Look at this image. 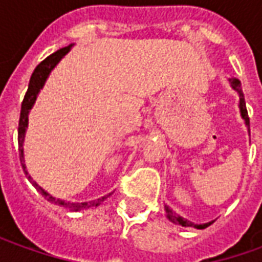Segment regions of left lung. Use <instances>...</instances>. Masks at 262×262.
<instances>
[{"label":"left lung","instance_id":"left-lung-1","mask_svg":"<svg viewBox=\"0 0 262 262\" xmlns=\"http://www.w3.org/2000/svg\"><path fill=\"white\" fill-rule=\"evenodd\" d=\"M230 85L233 86V90H236L238 92V97H240V103H238V106H240V114H242V118L246 122V125L248 127V132H250V119H248V114H247V108H246V101H244V95H243V90H242V84H240V81L237 80V78H230ZM165 209V213H167V217L171 220V222H174L177 225H181L185 226V227H195V229H206L208 226H210L213 222H209V223H203V225H195L192 222H189V220L184 219L181 216H178V214L172 210L171 208H168L167 205L164 206Z\"/></svg>","mask_w":262,"mask_h":262}]
</instances>
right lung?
Returning <instances> with one entry per match:
<instances>
[{"label": "right lung", "instance_id": "1", "mask_svg": "<svg viewBox=\"0 0 262 262\" xmlns=\"http://www.w3.org/2000/svg\"><path fill=\"white\" fill-rule=\"evenodd\" d=\"M73 48V45H69V46H66V48L60 49L57 52H54L53 54H50L49 57L43 60L42 63H39L37 67L33 71V74L31 77V81H29V86H28V91L25 94V98H24V101H22V108H20V118H19V127H18V143H19V160H20V164H22V168L25 171V174L28 176V170H26V165H25V159H24V139H25V132L26 127H28V115H29V111L33 106V103L36 101L37 94L39 91L42 90L43 85H45V82L48 80L49 74L52 73V70L56 67V64L59 63L60 60L64 57L66 54L69 53L70 49ZM28 178L32 181L31 176H28ZM33 184V187L36 188L39 192L42 193L43 196L48 199L49 202L56 203V205H59V206H64V208H69L70 210H81V209H88L91 208V206H98L99 203L103 202V199H106V196L99 198L98 201H91V202H82V203H70V202H64V201H60V199H56L54 196H52L50 193H48L42 187H39L36 182L32 181ZM111 195V193H109Z\"/></svg>", "mask_w": 262, "mask_h": 262}]
</instances>
